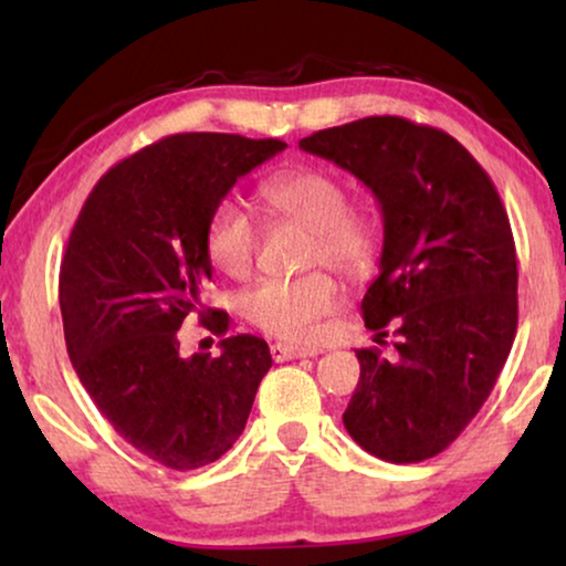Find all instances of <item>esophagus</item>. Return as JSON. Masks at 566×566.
<instances>
[{
    "instance_id": "34e87169",
    "label": "esophagus",
    "mask_w": 566,
    "mask_h": 566,
    "mask_svg": "<svg viewBox=\"0 0 566 566\" xmlns=\"http://www.w3.org/2000/svg\"><path fill=\"white\" fill-rule=\"evenodd\" d=\"M270 353H273V358L277 363L283 360H296V358H314L316 347H298V345H285V343H275L273 347H270Z\"/></svg>"
}]
</instances>
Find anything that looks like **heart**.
<instances>
[{
  "label": "heart",
  "mask_w": 566,
  "mask_h": 566,
  "mask_svg": "<svg viewBox=\"0 0 566 566\" xmlns=\"http://www.w3.org/2000/svg\"><path fill=\"white\" fill-rule=\"evenodd\" d=\"M262 203L270 219L291 221L312 231L308 262L332 265L339 273L366 275L378 258L381 229L376 216L347 206V190L324 169H289L262 185ZM258 223L237 200L216 206L206 227L208 258L229 277H247L258 254ZM339 285L329 273L296 281H265L244 296V316L268 335L306 343L316 324L339 306Z\"/></svg>",
  "instance_id": "1"
}]
</instances>
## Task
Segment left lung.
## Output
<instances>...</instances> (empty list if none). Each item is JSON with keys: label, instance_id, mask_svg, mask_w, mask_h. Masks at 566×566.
<instances>
[{"label": "left lung", "instance_id": "left-lung-1", "mask_svg": "<svg viewBox=\"0 0 566 566\" xmlns=\"http://www.w3.org/2000/svg\"><path fill=\"white\" fill-rule=\"evenodd\" d=\"M358 177L381 206L378 277L363 319L394 353L355 350L360 381L343 422L391 463L446 451L490 397L517 329V260L490 175L453 136L374 115L301 138Z\"/></svg>", "mask_w": 566, "mask_h": 566}]
</instances>
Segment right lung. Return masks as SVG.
<instances>
[{"label":"right lung","mask_w":566,"mask_h":566,"mask_svg":"<svg viewBox=\"0 0 566 566\" xmlns=\"http://www.w3.org/2000/svg\"><path fill=\"white\" fill-rule=\"evenodd\" d=\"M283 149L231 134L161 138L99 177L69 237L59 277L69 358L99 415L161 467L221 459L273 366L254 335L223 337L219 358H185L177 329L198 314L227 335L229 314L200 306L213 273L208 219L239 177Z\"/></svg>","instance_id":"obj_1"}]
</instances>
